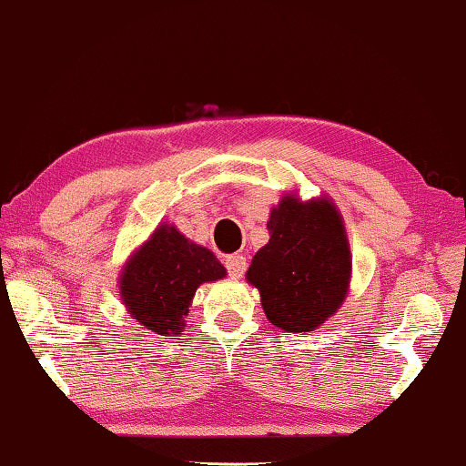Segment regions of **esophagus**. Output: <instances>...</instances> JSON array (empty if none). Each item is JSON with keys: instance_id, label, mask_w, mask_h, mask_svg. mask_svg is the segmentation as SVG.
Wrapping results in <instances>:
<instances>
[{"instance_id": "34e87169", "label": "esophagus", "mask_w": 466, "mask_h": 466, "mask_svg": "<svg viewBox=\"0 0 466 466\" xmlns=\"http://www.w3.org/2000/svg\"><path fill=\"white\" fill-rule=\"evenodd\" d=\"M225 267L228 270V275H231L233 279H239L243 273H246L248 262H246V258H243V256L231 254V256L225 258Z\"/></svg>"}]
</instances>
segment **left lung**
Wrapping results in <instances>:
<instances>
[{"label":"left lung","mask_w":466,"mask_h":466,"mask_svg":"<svg viewBox=\"0 0 466 466\" xmlns=\"http://www.w3.org/2000/svg\"><path fill=\"white\" fill-rule=\"evenodd\" d=\"M270 239L252 258L246 279L260 291L275 327L308 333L339 310L352 279V254L331 198L281 196L268 217Z\"/></svg>","instance_id":"8db88e82"}]
</instances>
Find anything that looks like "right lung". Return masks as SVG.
<instances>
[{
  "label": "right lung",
  "instance_id": "1",
  "mask_svg": "<svg viewBox=\"0 0 466 466\" xmlns=\"http://www.w3.org/2000/svg\"><path fill=\"white\" fill-rule=\"evenodd\" d=\"M225 277L227 268L208 248L162 223L128 256L118 275V293L128 317L141 327L178 338L199 285Z\"/></svg>",
  "mask_w": 466,
  "mask_h": 466
}]
</instances>
